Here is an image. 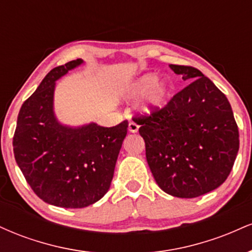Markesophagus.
Segmentation results:
<instances>
[{
  "mask_svg": "<svg viewBox=\"0 0 252 252\" xmlns=\"http://www.w3.org/2000/svg\"><path fill=\"white\" fill-rule=\"evenodd\" d=\"M128 129H129V132H131V134H135V132L138 131V126L134 122H130Z\"/></svg>",
  "mask_w": 252,
  "mask_h": 252,
  "instance_id": "obj_1",
  "label": "esophagus"
}]
</instances>
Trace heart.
Masks as SVG:
<instances>
[{
	"instance_id": "obj_1",
	"label": "heart",
	"mask_w": 252,
	"mask_h": 252,
	"mask_svg": "<svg viewBox=\"0 0 252 252\" xmlns=\"http://www.w3.org/2000/svg\"><path fill=\"white\" fill-rule=\"evenodd\" d=\"M173 94V85L168 79H158L156 73H146L129 84L126 90L128 99L144 96L140 111L143 115H152L166 105Z\"/></svg>"
}]
</instances>
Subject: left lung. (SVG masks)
<instances>
[{
  "mask_svg": "<svg viewBox=\"0 0 252 252\" xmlns=\"http://www.w3.org/2000/svg\"><path fill=\"white\" fill-rule=\"evenodd\" d=\"M169 67L192 83L163 109L135 122L158 187L178 198H196L227 179L239 149L238 126L212 80L190 66Z\"/></svg>",
  "mask_w": 252,
  "mask_h": 252,
  "instance_id": "8db88e82",
  "label": "left lung"
}]
</instances>
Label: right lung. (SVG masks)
I'll return each mask as SVG.
<instances>
[{
	"label": "right lung",
	"mask_w": 252,
	"mask_h": 252,
	"mask_svg": "<svg viewBox=\"0 0 252 252\" xmlns=\"http://www.w3.org/2000/svg\"><path fill=\"white\" fill-rule=\"evenodd\" d=\"M84 63L72 60L48 72L22 104L13 138L16 163L34 193L63 209H83L105 195L128 131L126 121L105 128L94 122L67 126L58 120L57 80Z\"/></svg>",
	"instance_id": "right-lung-1"
}]
</instances>
